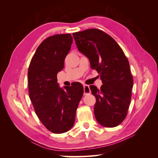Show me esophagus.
Masks as SVG:
<instances>
[{
  "instance_id": "esophagus-1",
  "label": "esophagus",
  "mask_w": 158,
  "mask_h": 158,
  "mask_svg": "<svg viewBox=\"0 0 158 158\" xmlns=\"http://www.w3.org/2000/svg\"><path fill=\"white\" fill-rule=\"evenodd\" d=\"M91 93V91L89 89V85H84V94L88 95Z\"/></svg>"
}]
</instances>
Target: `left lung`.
<instances>
[{
  "label": "left lung",
  "mask_w": 158,
  "mask_h": 158,
  "mask_svg": "<svg viewBox=\"0 0 158 158\" xmlns=\"http://www.w3.org/2000/svg\"><path fill=\"white\" fill-rule=\"evenodd\" d=\"M73 35L103 83L100 89L89 86L96 98L95 118L103 127H117L126 118L131 100L133 78L128 59L113 38L102 30L88 29Z\"/></svg>",
  "instance_id": "8db88e82"
}]
</instances>
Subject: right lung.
I'll list each match as a JSON object with an SVG mask.
<instances>
[{
  "mask_svg": "<svg viewBox=\"0 0 158 158\" xmlns=\"http://www.w3.org/2000/svg\"><path fill=\"white\" fill-rule=\"evenodd\" d=\"M73 40L70 33L46 38L37 48L28 69V89L35 112L47 130L55 134L73 127L84 94L79 82L65 86V90L57 83V73L64 68Z\"/></svg>",
  "mask_w": 158,
  "mask_h": 158,
  "instance_id": "right-lung-1",
  "label": "right lung"
}]
</instances>
